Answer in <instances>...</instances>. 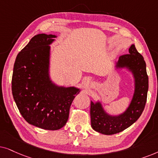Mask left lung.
Segmentation results:
<instances>
[{
  "label": "left lung",
  "instance_id": "left-lung-1",
  "mask_svg": "<svg viewBox=\"0 0 158 158\" xmlns=\"http://www.w3.org/2000/svg\"><path fill=\"white\" fill-rule=\"evenodd\" d=\"M129 53L120 56L118 66H127L133 71L136 79L133 100L127 110L117 117L108 115L102 110L100 104H94L91 101V125L92 129L99 133L112 135L123 131L137 121L144 109L149 87L146 64L134 45L129 48Z\"/></svg>",
  "mask_w": 158,
  "mask_h": 158
}]
</instances>
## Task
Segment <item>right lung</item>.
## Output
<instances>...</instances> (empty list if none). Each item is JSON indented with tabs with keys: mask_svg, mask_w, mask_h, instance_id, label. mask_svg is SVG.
I'll return each instance as SVG.
<instances>
[{
	"mask_svg": "<svg viewBox=\"0 0 158 158\" xmlns=\"http://www.w3.org/2000/svg\"><path fill=\"white\" fill-rule=\"evenodd\" d=\"M56 36L35 35L19 52L14 66L11 90L22 117L46 130L66 125L69 110L79 89L56 87L48 78L49 45Z\"/></svg>",
	"mask_w": 158,
	"mask_h": 158,
	"instance_id": "right-lung-1",
	"label": "right lung"
}]
</instances>
